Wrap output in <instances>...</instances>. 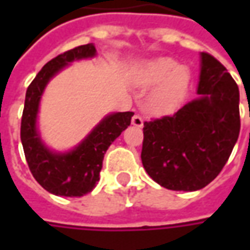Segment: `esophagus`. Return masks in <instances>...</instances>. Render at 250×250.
I'll use <instances>...</instances> for the list:
<instances>
[{
  "mask_svg": "<svg viewBox=\"0 0 250 250\" xmlns=\"http://www.w3.org/2000/svg\"><path fill=\"white\" fill-rule=\"evenodd\" d=\"M132 125H133V126H138V128H142V126H143V120H142V117L138 115V114L133 115V117H132Z\"/></svg>",
  "mask_w": 250,
  "mask_h": 250,
  "instance_id": "34e87169",
  "label": "esophagus"
}]
</instances>
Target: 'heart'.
Listing matches in <instances>:
<instances>
[{"instance_id":"1","label":"heart","mask_w":250,"mask_h":250,"mask_svg":"<svg viewBox=\"0 0 250 250\" xmlns=\"http://www.w3.org/2000/svg\"><path fill=\"white\" fill-rule=\"evenodd\" d=\"M143 86H156L146 100V110L161 115L177 108L185 100L190 72L187 66L178 65L172 58H156L143 65L139 75Z\"/></svg>"}]
</instances>
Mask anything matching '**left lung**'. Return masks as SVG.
I'll return each mask as SVG.
<instances>
[{
	"instance_id": "obj_1",
	"label": "left lung",
	"mask_w": 250,
	"mask_h": 250,
	"mask_svg": "<svg viewBox=\"0 0 250 250\" xmlns=\"http://www.w3.org/2000/svg\"><path fill=\"white\" fill-rule=\"evenodd\" d=\"M199 97L174 115L145 122L142 163L153 181L171 190L192 192L221 172L235 146L239 90L226 66L200 54Z\"/></svg>"
}]
</instances>
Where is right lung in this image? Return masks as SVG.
<instances>
[{
	"label": "right lung",
	"mask_w": 250,
	"mask_h": 250,
	"mask_svg": "<svg viewBox=\"0 0 250 250\" xmlns=\"http://www.w3.org/2000/svg\"><path fill=\"white\" fill-rule=\"evenodd\" d=\"M96 55L93 44L75 47L45 63L26 90L21 122V140L27 166L34 179L57 196H83L100 179L103 159L110 145L130 125L133 112L107 115L79 146L68 153H54L43 145L36 128L39 104L44 87L55 73L76 60Z\"/></svg>",
	"instance_id": "obj_1"
}]
</instances>
